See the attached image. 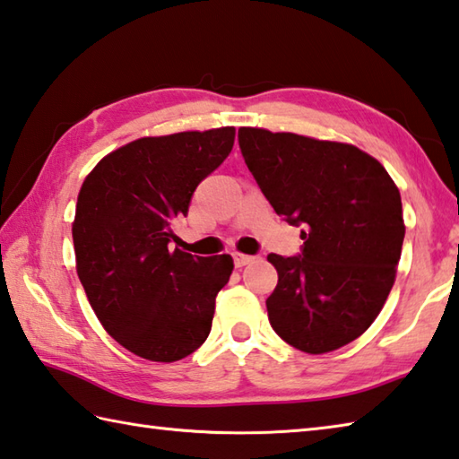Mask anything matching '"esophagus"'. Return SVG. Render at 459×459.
Wrapping results in <instances>:
<instances>
[{
	"label": "esophagus",
	"instance_id": "1",
	"mask_svg": "<svg viewBox=\"0 0 459 459\" xmlns=\"http://www.w3.org/2000/svg\"><path fill=\"white\" fill-rule=\"evenodd\" d=\"M232 258H235V264H237L238 269H240V266H245V264L251 263L255 256H251V255H245V253H235V255H232Z\"/></svg>",
	"mask_w": 459,
	"mask_h": 459
}]
</instances>
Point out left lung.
<instances>
[{"instance_id": "1", "label": "left lung", "mask_w": 459, "mask_h": 459, "mask_svg": "<svg viewBox=\"0 0 459 459\" xmlns=\"http://www.w3.org/2000/svg\"><path fill=\"white\" fill-rule=\"evenodd\" d=\"M248 170L279 216L303 224V253L269 255L279 282L266 299L274 333L321 355L377 319L405 237L402 196L379 160L353 144L238 128Z\"/></svg>"}]
</instances>
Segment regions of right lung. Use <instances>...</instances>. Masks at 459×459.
Returning <instances> with one entry per match:
<instances>
[{
	"instance_id": "right-lung-1",
	"label": "right lung",
	"mask_w": 459,
	"mask_h": 459,
	"mask_svg": "<svg viewBox=\"0 0 459 459\" xmlns=\"http://www.w3.org/2000/svg\"><path fill=\"white\" fill-rule=\"evenodd\" d=\"M232 144V126L138 138L106 154L80 188L72 222L80 282L108 335L143 359H185L211 333L235 263L170 251L172 224Z\"/></svg>"
}]
</instances>
